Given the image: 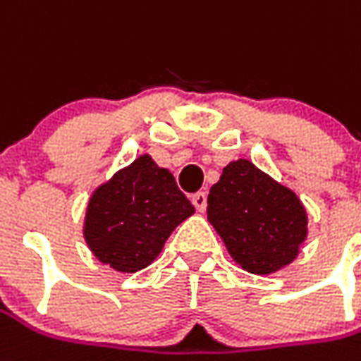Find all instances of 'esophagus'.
Wrapping results in <instances>:
<instances>
[{"instance_id": "1", "label": "esophagus", "mask_w": 361, "mask_h": 361, "mask_svg": "<svg viewBox=\"0 0 361 361\" xmlns=\"http://www.w3.org/2000/svg\"><path fill=\"white\" fill-rule=\"evenodd\" d=\"M191 203L195 205V209L197 211H205L207 209V193L205 191H197V193H193V197H191Z\"/></svg>"}]
</instances>
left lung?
<instances>
[{
    "label": "left lung",
    "mask_w": 361,
    "mask_h": 361,
    "mask_svg": "<svg viewBox=\"0 0 361 361\" xmlns=\"http://www.w3.org/2000/svg\"><path fill=\"white\" fill-rule=\"evenodd\" d=\"M207 203L209 223L250 274L266 276L291 264L307 236V213L297 195L248 160L224 168Z\"/></svg>",
    "instance_id": "obj_1"
}]
</instances>
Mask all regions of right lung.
I'll return each instance as SVG.
<instances>
[{
    "instance_id": "1",
    "label": "right lung",
    "mask_w": 361,
    "mask_h": 361,
    "mask_svg": "<svg viewBox=\"0 0 361 361\" xmlns=\"http://www.w3.org/2000/svg\"><path fill=\"white\" fill-rule=\"evenodd\" d=\"M195 213L173 176L140 156L95 189L85 215L92 252L123 274L146 268L172 231Z\"/></svg>"
}]
</instances>
